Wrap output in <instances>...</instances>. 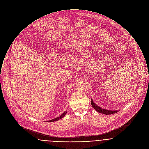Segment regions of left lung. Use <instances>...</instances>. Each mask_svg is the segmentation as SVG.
<instances>
[{
  "label": "left lung",
  "instance_id": "left-lung-1",
  "mask_svg": "<svg viewBox=\"0 0 149 149\" xmlns=\"http://www.w3.org/2000/svg\"><path fill=\"white\" fill-rule=\"evenodd\" d=\"M91 105L96 110L97 112L100 113H102V114H114V113H117V110H109L104 109H102L100 107H98L97 105H96L94 102H93V100L91 99Z\"/></svg>",
  "mask_w": 149,
  "mask_h": 149
}]
</instances>
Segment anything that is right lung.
Masks as SVG:
<instances>
[{"instance_id": "right-lung-1", "label": "right lung", "mask_w": 149, "mask_h": 149, "mask_svg": "<svg viewBox=\"0 0 149 149\" xmlns=\"http://www.w3.org/2000/svg\"><path fill=\"white\" fill-rule=\"evenodd\" d=\"M66 113H67V111H64V112L63 113V114H62L60 117H58L55 118L53 119H52V120H49L48 122H54V121L58 120H59V119H62L63 117H64V116H65V115L66 114Z\"/></svg>"}]
</instances>
